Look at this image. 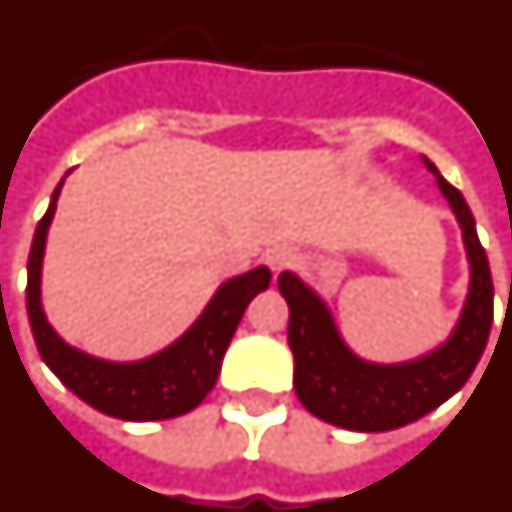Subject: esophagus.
Masks as SVG:
<instances>
[{"label":"esophagus","mask_w":512,"mask_h":512,"mask_svg":"<svg viewBox=\"0 0 512 512\" xmlns=\"http://www.w3.org/2000/svg\"><path fill=\"white\" fill-rule=\"evenodd\" d=\"M263 260H266V266L274 271V274H279V271H285V268H290L298 260V252H295L293 246H271L266 255H263Z\"/></svg>","instance_id":"34e87169"}]
</instances>
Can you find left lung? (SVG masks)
<instances>
[{
  "instance_id": "1",
  "label": "left lung",
  "mask_w": 512,
  "mask_h": 512,
  "mask_svg": "<svg viewBox=\"0 0 512 512\" xmlns=\"http://www.w3.org/2000/svg\"><path fill=\"white\" fill-rule=\"evenodd\" d=\"M437 176L448 198L469 260V293L456 328L445 344L407 363H369L358 358L336 331L328 306L312 287L290 271L279 274V293L290 306L287 342L295 358V396L325 423L350 431H391L437 410L469 380L486 350L494 323V285L475 217L453 184Z\"/></svg>"
}]
</instances>
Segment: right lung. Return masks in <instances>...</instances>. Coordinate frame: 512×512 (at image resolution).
<instances>
[{
    "label": "right lung",
    "instance_id": "right-lung-1",
    "mask_svg": "<svg viewBox=\"0 0 512 512\" xmlns=\"http://www.w3.org/2000/svg\"><path fill=\"white\" fill-rule=\"evenodd\" d=\"M62 184L64 179L54 189L45 217L37 222L26 266V312L40 358L62 380L64 388H70L78 399L111 418L143 423L179 418L184 412L195 410L217 385L227 344L233 339L249 301L268 287L271 271L260 266L227 279L208 301L203 314L189 325V331L157 355L132 363H113L86 355L70 347L51 328L40 304L45 236L54 219Z\"/></svg>",
    "mask_w": 512,
    "mask_h": 512
}]
</instances>
